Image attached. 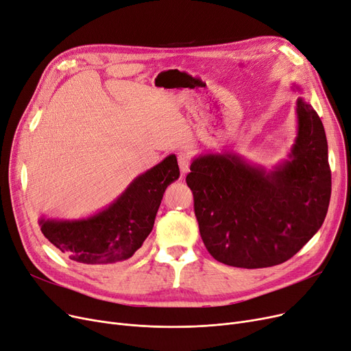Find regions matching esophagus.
<instances>
[{"instance_id":"1","label":"esophagus","mask_w":351,"mask_h":351,"mask_svg":"<svg viewBox=\"0 0 351 351\" xmlns=\"http://www.w3.org/2000/svg\"><path fill=\"white\" fill-rule=\"evenodd\" d=\"M178 160H179V169H180V173L182 175H186L189 172V165H191V158L188 154H180L178 156Z\"/></svg>"}]
</instances>
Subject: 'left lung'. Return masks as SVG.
I'll use <instances>...</instances> for the list:
<instances>
[{
	"label": "left lung",
	"instance_id": "obj_1",
	"mask_svg": "<svg viewBox=\"0 0 351 351\" xmlns=\"http://www.w3.org/2000/svg\"><path fill=\"white\" fill-rule=\"evenodd\" d=\"M294 91L301 87L293 83ZM297 136L288 158L265 169L232 150L192 159L186 184L209 254L238 268L278 265L322 228L331 195L322 119L297 97Z\"/></svg>",
	"mask_w": 351,
	"mask_h": 351
}]
</instances>
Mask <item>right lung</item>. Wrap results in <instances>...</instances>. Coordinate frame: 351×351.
Listing matches in <instances>:
<instances>
[{"mask_svg": "<svg viewBox=\"0 0 351 351\" xmlns=\"http://www.w3.org/2000/svg\"><path fill=\"white\" fill-rule=\"evenodd\" d=\"M179 178L175 155L136 176L116 199L88 217H40L41 232L70 260L90 265L121 263L154 230L163 193Z\"/></svg>", "mask_w": 351, "mask_h": 351, "instance_id": "add662e5", "label": "right lung"}]
</instances>
